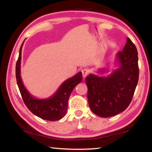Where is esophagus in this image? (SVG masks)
I'll return each mask as SVG.
<instances>
[{"label":"esophagus","mask_w":152,"mask_h":152,"mask_svg":"<svg viewBox=\"0 0 152 152\" xmlns=\"http://www.w3.org/2000/svg\"><path fill=\"white\" fill-rule=\"evenodd\" d=\"M88 73H89V71L87 68H83L82 70V74L84 78H86V76L88 74Z\"/></svg>","instance_id":"34e87169"}]
</instances>
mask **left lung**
<instances>
[{
    "label": "left lung",
    "instance_id": "left-lung-1",
    "mask_svg": "<svg viewBox=\"0 0 152 152\" xmlns=\"http://www.w3.org/2000/svg\"><path fill=\"white\" fill-rule=\"evenodd\" d=\"M137 56L135 44L127 37L123 51L117 55L119 68L107 77H98L94 74L86 76L88 101L94 114L110 117L128 107L139 80Z\"/></svg>",
    "mask_w": 152,
    "mask_h": 152
}]
</instances>
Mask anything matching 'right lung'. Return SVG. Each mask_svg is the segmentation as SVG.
Wrapping results in <instances>:
<instances>
[{
  "mask_svg": "<svg viewBox=\"0 0 152 152\" xmlns=\"http://www.w3.org/2000/svg\"><path fill=\"white\" fill-rule=\"evenodd\" d=\"M23 42L20 48L15 72L17 85L24 103L31 112L39 118L47 121L60 120L66 115L69 97L73 89L82 81V73L78 72L75 76L66 80L63 82L56 94L49 99L43 100L35 99L25 88L20 76L21 50Z\"/></svg>",
  "mask_w": 152,
  "mask_h": 152,
  "instance_id": "obj_1",
  "label": "right lung"
}]
</instances>
